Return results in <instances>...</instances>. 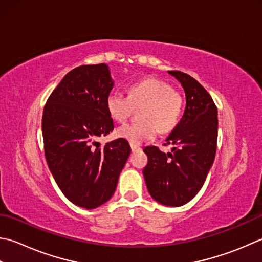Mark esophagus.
<instances>
[{"instance_id":"1","label":"esophagus","mask_w":262,"mask_h":262,"mask_svg":"<svg viewBox=\"0 0 262 262\" xmlns=\"http://www.w3.org/2000/svg\"><path fill=\"white\" fill-rule=\"evenodd\" d=\"M130 148H132V151H133V152L141 150V147L138 146V145H136V144H130Z\"/></svg>"}]
</instances>
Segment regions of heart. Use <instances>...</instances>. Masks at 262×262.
I'll list each match as a JSON object with an SVG mask.
<instances>
[{"instance_id":"1","label":"heart","mask_w":262,"mask_h":262,"mask_svg":"<svg viewBox=\"0 0 262 262\" xmlns=\"http://www.w3.org/2000/svg\"><path fill=\"white\" fill-rule=\"evenodd\" d=\"M140 111L143 120L134 124L122 125L117 135L130 144H141L157 137L159 128L168 133L175 128L184 111V99L166 81L158 78H145L128 87L127 96L119 92H111L105 100L106 110L116 121L124 122L135 109Z\"/></svg>"}]
</instances>
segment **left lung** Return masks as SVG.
<instances>
[{
    "mask_svg": "<svg viewBox=\"0 0 262 262\" xmlns=\"http://www.w3.org/2000/svg\"><path fill=\"white\" fill-rule=\"evenodd\" d=\"M169 74L181 81L186 95L184 116L168 136L165 145L144 148L147 165L143 169L146 187L159 203L181 207L196 195L211 168L217 148L218 112L212 97L189 75L178 70Z\"/></svg>",
    "mask_w": 262,
    "mask_h": 262,
    "instance_id": "1",
    "label": "left lung"
}]
</instances>
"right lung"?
I'll use <instances>...</instances> for the list:
<instances>
[{"label": "right lung", "instance_id": "right-lung-1", "mask_svg": "<svg viewBox=\"0 0 262 262\" xmlns=\"http://www.w3.org/2000/svg\"><path fill=\"white\" fill-rule=\"evenodd\" d=\"M112 87L106 64L80 66L63 77L44 106L46 162L64 196L85 209L109 201L130 155L124 138L103 146L96 142L115 128L105 106Z\"/></svg>", "mask_w": 262, "mask_h": 262}]
</instances>
